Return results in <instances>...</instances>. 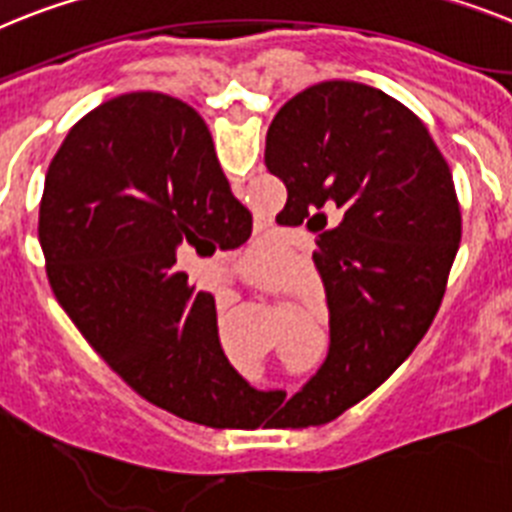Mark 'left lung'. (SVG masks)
<instances>
[{"label": "left lung", "instance_id": "8db88e82", "mask_svg": "<svg viewBox=\"0 0 512 512\" xmlns=\"http://www.w3.org/2000/svg\"><path fill=\"white\" fill-rule=\"evenodd\" d=\"M264 163L279 225L316 235L331 344L282 425H326L386 381L430 329L461 243L451 168L430 131L370 85L318 82L279 108ZM233 425V422H230Z\"/></svg>", "mask_w": 512, "mask_h": 512}]
</instances>
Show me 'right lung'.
<instances>
[{
	"instance_id": "add662e5",
	"label": "right lung",
	"mask_w": 512,
	"mask_h": 512,
	"mask_svg": "<svg viewBox=\"0 0 512 512\" xmlns=\"http://www.w3.org/2000/svg\"><path fill=\"white\" fill-rule=\"evenodd\" d=\"M253 217L230 191L199 113L163 93H126L69 129L38 217L51 290L90 347L134 391L196 425L227 427L240 391L209 292L176 251L243 246Z\"/></svg>"
}]
</instances>
